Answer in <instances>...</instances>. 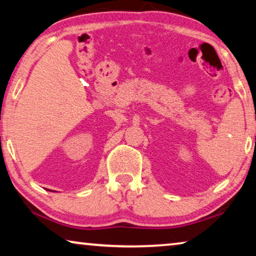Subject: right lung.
<instances>
[{
    "mask_svg": "<svg viewBox=\"0 0 256 256\" xmlns=\"http://www.w3.org/2000/svg\"><path fill=\"white\" fill-rule=\"evenodd\" d=\"M49 191H51V190H49Z\"/></svg>",
    "mask_w": 256,
    "mask_h": 256,
    "instance_id": "right-lung-1",
    "label": "right lung"
}]
</instances>
